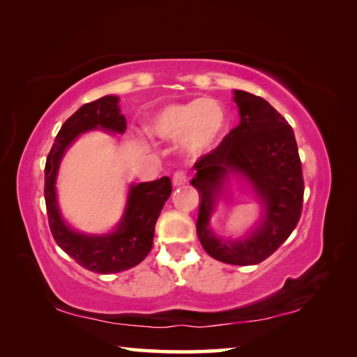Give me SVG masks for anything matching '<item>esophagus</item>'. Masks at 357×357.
Returning <instances> with one entry per match:
<instances>
[{"label":"esophagus","instance_id":"esophagus-1","mask_svg":"<svg viewBox=\"0 0 357 357\" xmlns=\"http://www.w3.org/2000/svg\"><path fill=\"white\" fill-rule=\"evenodd\" d=\"M184 184H187V176H185V173L184 172H176L173 174V185L174 187H181V185H184Z\"/></svg>","mask_w":357,"mask_h":357}]
</instances>
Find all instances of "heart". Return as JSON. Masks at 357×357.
I'll list each match as a JSON object with an SVG mask.
<instances>
[{
  "label": "heart",
  "instance_id": "1",
  "mask_svg": "<svg viewBox=\"0 0 357 357\" xmlns=\"http://www.w3.org/2000/svg\"><path fill=\"white\" fill-rule=\"evenodd\" d=\"M227 128V113L219 102L200 98L173 102L155 110L146 121V134L155 140L174 142L187 155L197 157L213 149Z\"/></svg>",
  "mask_w": 357,
  "mask_h": 357
}]
</instances>
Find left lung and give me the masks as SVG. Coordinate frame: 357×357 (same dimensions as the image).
Listing matches in <instances>:
<instances>
[{"instance_id":"left-lung-1","label":"left lung","mask_w":357,"mask_h":357,"mask_svg":"<svg viewBox=\"0 0 357 357\" xmlns=\"http://www.w3.org/2000/svg\"><path fill=\"white\" fill-rule=\"evenodd\" d=\"M239 126L193 168L190 184L200 193L197 234L203 249L222 263L252 266L273 255L296 228L302 211L304 179L294 132L287 119L259 96L234 89ZM231 178L251 185L260 220L244 237H217L210 227L216 203Z\"/></svg>"}]
</instances>
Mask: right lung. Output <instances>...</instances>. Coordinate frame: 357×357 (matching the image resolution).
I'll list each match as a JSON object with an SVG mask.
<instances>
[{"label":"right lung","mask_w":357,"mask_h":357,"mask_svg":"<svg viewBox=\"0 0 357 357\" xmlns=\"http://www.w3.org/2000/svg\"><path fill=\"white\" fill-rule=\"evenodd\" d=\"M126 118L118 96H104L82 105L61 126L45 162V204L48 223L56 244L84 269L98 274H114L142 263L153 247L154 228L165 202L170 198L172 181L164 176L151 183L130 184L124 213L112 231L89 234L72 228L58 204L56 178L63 157L78 137L89 130L124 134Z\"/></svg>","instance_id":"add662e5"}]
</instances>
